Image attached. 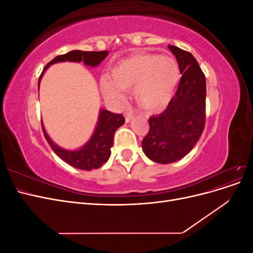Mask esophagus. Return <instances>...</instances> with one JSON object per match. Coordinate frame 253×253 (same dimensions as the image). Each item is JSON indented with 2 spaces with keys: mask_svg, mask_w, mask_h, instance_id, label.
Instances as JSON below:
<instances>
[{
  "mask_svg": "<svg viewBox=\"0 0 253 253\" xmlns=\"http://www.w3.org/2000/svg\"><path fill=\"white\" fill-rule=\"evenodd\" d=\"M133 118H134V116H133L132 114H128V113L126 114V122H129Z\"/></svg>",
  "mask_w": 253,
  "mask_h": 253,
  "instance_id": "1",
  "label": "esophagus"
}]
</instances>
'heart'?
I'll return each instance as SVG.
<instances>
[{"label":"heart","mask_w":253,"mask_h":253,"mask_svg":"<svg viewBox=\"0 0 253 253\" xmlns=\"http://www.w3.org/2000/svg\"><path fill=\"white\" fill-rule=\"evenodd\" d=\"M180 80L179 65L171 56L136 53L113 65L100 80L105 100L114 104L124 102L120 89L133 87L134 100L147 112H159L169 104Z\"/></svg>","instance_id":"b5f03b06"}]
</instances>
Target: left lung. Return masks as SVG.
I'll return each mask as SVG.
<instances>
[{
  "mask_svg": "<svg viewBox=\"0 0 253 253\" xmlns=\"http://www.w3.org/2000/svg\"><path fill=\"white\" fill-rule=\"evenodd\" d=\"M177 60L179 85L162 114L149 119L150 131L142 151L152 162L172 164L185 157L200 139L206 119V78L196 59L189 51L169 45Z\"/></svg>",
  "mask_w": 253,
  "mask_h": 253,
  "instance_id": "1",
  "label": "left lung"
}]
</instances>
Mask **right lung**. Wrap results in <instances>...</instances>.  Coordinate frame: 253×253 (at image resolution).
<instances>
[{"label": "right lung", "instance_id": "1", "mask_svg": "<svg viewBox=\"0 0 253 253\" xmlns=\"http://www.w3.org/2000/svg\"><path fill=\"white\" fill-rule=\"evenodd\" d=\"M109 55L108 50L102 51H82L72 50L64 55H61L52 59L50 62L45 66L40 78L38 87H40V81L43 74L47 68L59 62H83L84 65L90 67H97ZM125 118L121 114H114L108 110L101 109L99 111L98 121L93 135L87 142L84 143L81 148L77 150H66L59 147L53 142L48 134L45 131L42 124V128L45 138L50 144L56 154L70 166L79 170L90 171L102 167L108 162L111 156V148L113 147L114 134L121 126L125 124Z\"/></svg>", "mask_w": 253, "mask_h": 253}]
</instances>
